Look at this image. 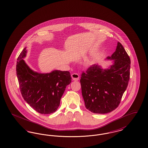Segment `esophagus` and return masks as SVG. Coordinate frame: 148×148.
I'll return each mask as SVG.
<instances>
[{
  "label": "esophagus",
  "mask_w": 148,
  "mask_h": 148,
  "mask_svg": "<svg viewBox=\"0 0 148 148\" xmlns=\"http://www.w3.org/2000/svg\"><path fill=\"white\" fill-rule=\"evenodd\" d=\"M71 77L73 80L77 81L79 80V75L77 73H73L71 74Z\"/></svg>",
  "instance_id": "1"
}]
</instances>
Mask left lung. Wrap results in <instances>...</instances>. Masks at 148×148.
Masks as SVG:
<instances>
[{
    "instance_id": "left-lung-1",
    "label": "left lung",
    "mask_w": 148,
    "mask_h": 148,
    "mask_svg": "<svg viewBox=\"0 0 148 148\" xmlns=\"http://www.w3.org/2000/svg\"><path fill=\"white\" fill-rule=\"evenodd\" d=\"M107 59H112L109 69L91 65L83 71L80 83L86 108L94 113L112 112L119 105L130 78V59L118 42L116 51Z\"/></svg>"
}]
</instances>
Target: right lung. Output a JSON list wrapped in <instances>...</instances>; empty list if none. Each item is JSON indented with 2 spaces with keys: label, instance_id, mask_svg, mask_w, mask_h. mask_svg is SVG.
Masks as SVG:
<instances>
[{
  "label": "right lung",
  "instance_id": "1",
  "mask_svg": "<svg viewBox=\"0 0 148 148\" xmlns=\"http://www.w3.org/2000/svg\"><path fill=\"white\" fill-rule=\"evenodd\" d=\"M26 48L20 54L16 74L20 92L25 101L36 112L41 114L54 112L60 105L66 86L71 83L69 71H54L38 73L31 70L24 61Z\"/></svg>",
  "mask_w": 148,
  "mask_h": 148
}]
</instances>
